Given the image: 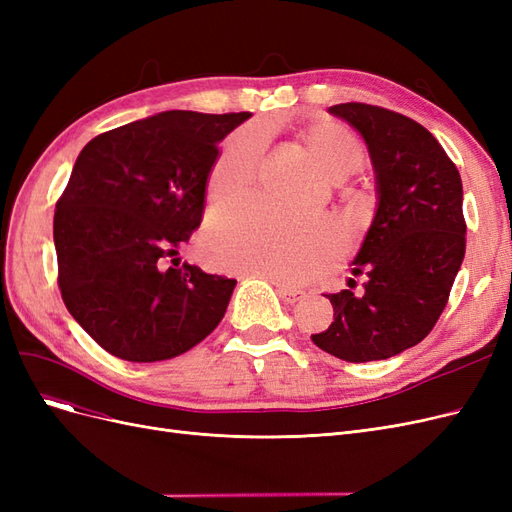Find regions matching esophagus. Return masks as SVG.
I'll list each match as a JSON object with an SVG mask.
<instances>
[{"label": "esophagus", "mask_w": 512, "mask_h": 512, "mask_svg": "<svg viewBox=\"0 0 512 512\" xmlns=\"http://www.w3.org/2000/svg\"><path fill=\"white\" fill-rule=\"evenodd\" d=\"M247 275H256V273H247ZM273 284H275V280H273ZM275 286H277V294H280L286 303H297V301L305 299V292L299 288H292L286 284H275Z\"/></svg>", "instance_id": "obj_1"}]
</instances>
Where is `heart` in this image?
I'll use <instances>...</instances> for the list:
<instances>
[{
	"mask_svg": "<svg viewBox=\"0 0 512 512\" xmlns=\"http://www.w3.org/2000/svg\"><path fill=\"white\" fill-rule=\"evenodd\" d=\"M320 173L329 181H344L365 162L361 138L342 123L320 121L303 132ZM267 136L258 126L232 132L215 156L207 194L215 209H232L250 198L265 153ZM339 232L324 222L280 218L265 211H243L215 220L205 237L207 258L222 269L303 280L339 252Z\"/></svg>",
	"mask_w": 512,
	"mask_h": 512,
	"instance_id": "1",
	"label": "heart"
}]
</instances>
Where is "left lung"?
<instances>
[{
    "instance_id": "obj_1",
    "label": "left lung",
    "mask_w": 512,
    "mask_h": 512,
    "mask_svg": "<svg viewBox=\"0 0 512 512\" xmlns=\"http://www.w3.org/2000/svg\"><path fill=\"white\" fill-rule=\"evenodd\" d=\"M367 145L376 175V213L350 273L365 292L327 294L333 322L312 342L348 363L382 361L429 335L466 254L463 188L457 166L429 130L380 106L329 108Z\"/></svg>"
}]
</instances>
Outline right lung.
I'll return each mask as SVG.
<instances>
[{"label": "right lung", "mask_w": 512, "mask_h": 512, "mask_svg": "<svg viewBox=\"0 0 512 512\" xmlns=\"http://www.w3.org/2000/svg\"><path fill=\"white\" fill-rule=\"evenodd\" d=\"M252 113L164 111L83 147L53 239L59 290L91 339L132 363L188 352L218 327L237 280L168 267L200 226L218 145Z\"/></svg>", "instance_id": "obj_1"}]
</instances>
